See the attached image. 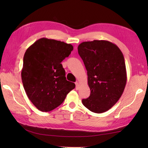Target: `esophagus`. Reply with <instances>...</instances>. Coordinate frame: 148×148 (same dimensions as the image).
I'll use <instances>...</instances> for the list:
<instances>
[{"label":"esophagus","mask_w":148,"mask_h":148,"mask_svg":"<svg viewBox=\"0 0 148 148\" xmlns=\"http://www.w3.org/2000/svg\"><path fill=\"white\" fill-rule=\"evenodd\" d=\"M75 84H76V90H78V89H79V83H78L77 81H76V82L75 83Z\"/></svg>","instance_id":"1"}]
</instances>
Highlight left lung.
<instances>
[{"label": "left lung", "mask_w": 148, "mask_h": 148, "mask_svg": "<svg viewBox=\"0 0 148 148\" xmlns=\"http://www.w3.org/2000/svg\"><path fill=\"white\" fill-rule=\"evenodd\" d=\"M77 49L91 91L88 98L82 100L83 104L95 113L108 111L118 101L126 85L123 55L114 44L103 40L83 42Z\"/></svg>", "instance_id": "1"}]
</instances>
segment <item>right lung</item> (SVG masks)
<instances>
[{"mask_svg":"<svg viewBox=\"0 0 148 148\" xmlns=\"http://www.w3.org/2000/svg\"><path fill=\"white\" fill-rule=\"evenodd\" d=\"M73 50L71 44L41 38L25 53L21 79L29 99L37 109L48 112L64 101L75 84L66 79L61 62Z\"/></svg>","mask_w":148,"mask_h":148,"instance_id":"obj_1","label":"right lung"}]
</instances>
